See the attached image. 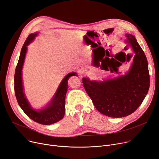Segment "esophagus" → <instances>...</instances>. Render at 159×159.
<instances>
[{
    "mask_svg": "<svg viewBox=\"0 0 159 159\" xmlns=\"http://www.w3.org/2000/svg\"><path fill=\"white\" fill-rule=\"evenodd\" d=\"M85 72V69L83 66H80L77 68V72L78 74H82Z\"/></svg>",
    "mask_w": 159,
    "mask_h": 159,
    "instance_id": "34e87169",
    "label": "esophagus"
}]
</instances>
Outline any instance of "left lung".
I'll use <instances>...</instances> for the list:
<instances>
[{
	"label": "left lung",
	"instance_id": "left-lung-1",
	"mask_svg": "<svg viewBox=\"0 0 159 159\" xmlns=\"http://www.w3.org/2000/svg\"><path fill=\"white\" fill-rule=\"evenodd\" d=\"M126 41L134 54L133 63L127 74L100 82L86 78L82 79L85 91L96 109L112 118L132 114L144 100L149 88L146 56L133 35L126 34Z\"/></svg>",
	"mask_w": 159,
	"mask_h": 159
}]
</instances>
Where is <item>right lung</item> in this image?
<instances>
[{
	"instance_id": "1",
	"label": "right lung",
	"mask_w": 159,
	"mask_h": 159,
	"mask_svg": "<svg viewBox=\"0 0 159 159\" xmlns=\"http://www.w3.org/2000/svg\"><path fill=\"white\" fill-rule=\"evenodd\" d=\"M37 34V33L30 34L22 47L19 61L15 72L14 89L17 102L25 114L37 123L43 125H50L58 122L63 118L65 112V96L68 89L67 81L70 76L75 75L76 73H69L64 78L48 107L39 111H35L30 107V105L23 93L22 68L25 61L27 46L34 40Z\"/></svg>"
}]
</instances>
